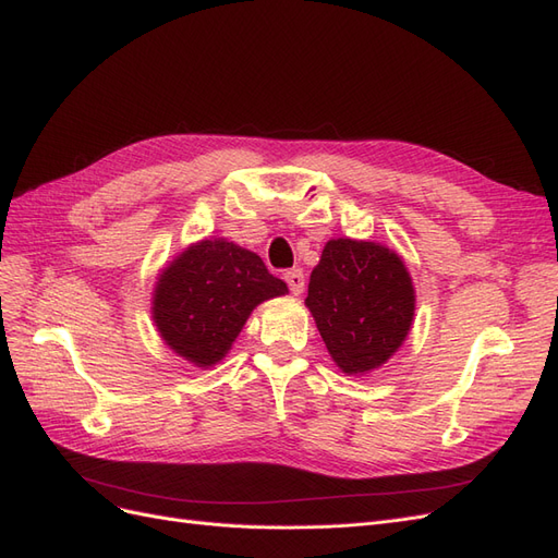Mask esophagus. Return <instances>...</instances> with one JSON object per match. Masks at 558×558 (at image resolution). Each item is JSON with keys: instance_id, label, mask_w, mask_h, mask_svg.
<instances>
[{"instance_id": "34e87169", "label": "esophagus", "mask_w": 558, "mask_h": 558, "mask_svg": "<svg viewBox=\"0 0 558 558\" xmlns=\"http://www.w3.org/2000/svg\"><path fill=\"white\" fill-rule=\"evenodd\" d=\"M283 279H286V283H289V289H291L293 295H300L302 291H305V275H302L300 267L289 269V272L283 275Z\"/></svg>"}]
</instances>
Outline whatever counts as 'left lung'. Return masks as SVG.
<instances>
[{"label":"left lung","mask_w":558,"mask_h":558,"mask_svg":"<svg viewBox=\"0 0 558 558\" xmlns=\"http://www.w3.org/2000/svg\"><path fill=\"white\" fill-rule=\"evenodd\" d=\"M310 307L337 367L365 375L393 356L414 318V286L396 251L330 240L312 269Z\"/></svg>","instance_id":"obj_1"}]
</instances>
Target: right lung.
Segmentation results:
<instances>
[{
    "label": "right lung",
    "mask_w": 558,
    "mask_h": 558,
    "mask_svg": "<svg viewBox=\"0 0 558 558\" xmlns=\"http://www.w3.org/2000/svg\"><path fill=\"white\" fill-rule=\"evenodd\" d=\"M289 293L256 253L228 240H202L165 267L154 320L174 353L197 367L221 361L260 302Z\"/></svg>",
    "instance_id": "add662e5"
}]
</instances>
